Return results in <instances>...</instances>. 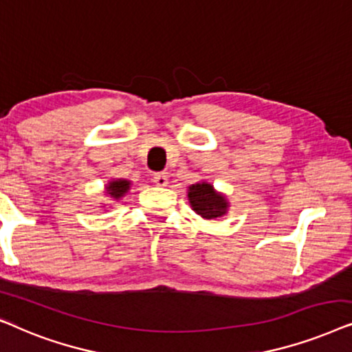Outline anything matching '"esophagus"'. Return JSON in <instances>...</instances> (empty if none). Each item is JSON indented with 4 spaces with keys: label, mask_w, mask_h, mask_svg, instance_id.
I'll return each mask as SVG.
<instances>
[{
    "label": "esophagus",
    "mask_w": 352,
    "mask_h": 352,
    "mask_svg": "<svg viewBox=\"0 0 352 352\" xmlns=\"http://www.w3.org/2000/svg\"><path fill=\"white\" fill-rule=\"evenodd\" d=\"M153 182L156 184L157 186H167L168 184V177L166 175V173L159 172V173H154L153 175Z\"/></svg>",
    "instance_id": "1"
}]
</instances>
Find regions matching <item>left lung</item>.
<instances>
[{
	"instance_id": "left-lung-1",
	"label": "left lung",
	"mask_w": 352,
	"mask_h": 352,
	"mask_svg": "<svg viewBox=\"0 0 352 352\" xmlns=\"http://www.w3.org/2000/svg\"><path fill=\"white\" fill-rule=\"evenodd\" d=\"M188 198L191 208L204 219H217L227 212V201L222 195L215 193L212 185L196 184L188 190Z\"/></svg>"
}]
</instances>
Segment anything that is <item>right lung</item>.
Listing matches in <instances>:
<instances>
[{
    "label": "right lung",
    "instance_id": "1",
    "mask_svg": "<svg viewBox=\"0 0 352 352\" xmlns=\"http://www.w3.org/2000/svg\"><path fill=\"white\" fill-rule=\"evenodd\" d=\"M129 185L130 184H129L127 180H114V182H111L109 186H107V195H109L111 198L119 199L122 195L127 193Z\"/></svg>",
    "mask_w": 352,
    "mask_h": 352
}]
</instances>
